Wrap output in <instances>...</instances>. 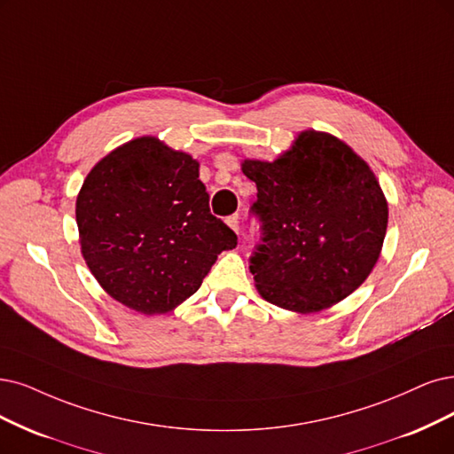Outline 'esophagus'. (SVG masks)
<instances>
[{
  "instance_id": "34e87169",
  "label": "esophagus",
  "mask_w": 454,
  "mask_h": 454,
  "mask_svg": "<svg viewBox=\"0 0 454 454\" xmlns=\"http://www.w3.org/2000/svg\"><path fill=\"white\" fill-rule=\"evenodd\" d=\"M226 224H228L233 231L239 233L241 224H239V216H238V215H231V216H228V218H226Z\"/></svg>"
}]
</instances>
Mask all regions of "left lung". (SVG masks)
<instances>
[{
    "label": "left lung",
    "mask_w": 454,
    "mask_h": 454,
    "mask_svg": "<svg viewBox=\"0 0 454 454\" xmlns=\"http://www.w3.org/2000/svg\"><path fill=\"white\" fill-rule=\"evenodd\" d=\"M256 183L262 245L250 258L258 294L297 314L340 303L372 273L389 207L380 181L354 149L307 129L275 160L245 159Z\"/></svg>",
    "instance_id": "obj_1"
}]
</instances>
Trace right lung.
<instances>
[{"mask_svg": "<svg viewBox=\"0 0 454 454\" xmlns=\"http://www.w3.org/2000/svg\"><path fill=\"white\" fill-rule=\"evenodd\" d=\"M200 162L155 137L100 159L76 198L80 250L117 303L166 314L201 286L238 236L209 211Z\"/></svg>", "mask_w": 454, "mask_h": 454, "instance_id": "1", "label": "right lung"}]
</instances>
